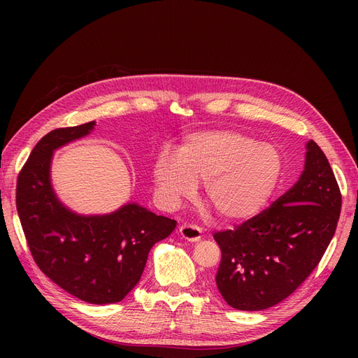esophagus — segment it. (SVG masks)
<instances>
[{"label": "esophagus", "instance_id": "34e87169", "mask_svg": "<svg viewBox=\"0 0 358 358\" xmlns=\"http://www.w3.org/2000/svg\"><path fill=\"white\" fill-rule=\"evenodd\" d=\"M179 233L185 241L197 242L201 239V229L196 224H182L179 227Z\"/></svg>", "mask_w": 358, "mask_h": 358}]
</instances>
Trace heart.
Instances as JSON below:
<instances>
[{"label":"heart","mask_w":358,"mask_h":358,"mask_svg":"<svg viewBox=\"0 0 358 358\" xmlns=\"http://www.w3.org/2000/svg\"><path fill=\"white\" fill-rule=\"evenodd\" d=\"M282 175V155L270 143L233 129L189 136L180 152L158 154L152 178L159 197L170 208L192 197L197 180L204 199L225 221L257 215L272 196Z\"/></svg>","instance_id":"obj_1"}]
</instances>
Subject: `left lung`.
<instances>
[{
  "mask_svg": "<svg viewBox=\"0 0 358 358\" xmlns=\"http://www.w3.org/2000/svg\"><path fill=\"white\" fill-rule=\"evenodd\" d=\"M300 179L270 208L213 234L215 284L229 305L263 310L292 294L318 266L338 227L342 196L327 157L310 140Z\"/></svg>",
  "mask_w": 358,
  "mask_h": 358,
  "instance_id": "8db88e82",
  "label": "left lung"
}]
</instances>
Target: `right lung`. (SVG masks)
Returning a JSON list of instances; mask_svg holds the SVG:
<instances>
[{"mask_svg":"<svg viewBox=\"0 0 358 358\" xmlns=\"http://www.w3.org/2000/svg\"><path fill=\"white\" fill-rule=\"evenodd\" d=\"M94 125L57 128L40 140L17 176L16 208L41 272L71 296L107 305L137 285L150 248L170 236L176 221L136 203L85 216L58 200L50 183L53 150L88 136Z\"/></svg>","mask_w":358,"mask_h":358,"instance_id":"right-lung-1","label":"right lung"}]
</instances>
